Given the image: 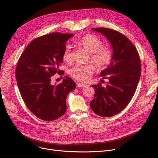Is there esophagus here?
Instances as JSON below:
<instances>
[{
    "label": "esophagus",
    "mask_w": 158,
    "mask_h": 158,
    "mask_svg": "<svg viewBox=\"0 0 158 158\" xmlns=\"http://www.w3.org/2000/svg\"><path fill=\"white\" fill-rule=\"evenodd\" d=\"M76 85H77V87H84L86 85L83 83H81L80 82H76Z\"/></svg>",
    "instance_id": "esophagus-1"
}]
</instances>
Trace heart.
I'll return each mask as SVG.
<instances>
[{
  "label": "heart",
  "mask_w": 158,
  "mask_h": 158,
  "mask_svg": "<svg viewBox=\"0 0 158 158\" xmlns=\"http://www.w3.org/2000/svg\"><path fill=\"white\" fill-rule=\"evenodd\" d=\"M78 44L89 53V59L98 70L105 69L113 60V48L110 45H102V41L94 35L89 34L82 36L78 41ZM72 57L71 47L66 45L63 52V59L70 61ZM94 72V68L91 64H76L68 70L71 77L82 82L88 81Z\"/></svg>",
  "instance_id": "obj_1"
}]
</instances>
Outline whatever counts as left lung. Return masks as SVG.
<instances>
[{"mask_svg": "<svg viewBox=\"0 0 158 158\" xmlns=\"http://www.w3.org/2000/svg\"><path fill=\"white\" fill-rule=\"evenodd\" d=\"M92 30L103 34L113 47V60L101 73L108 82L105 88L101 82L92 85L95 93L89 102L95 113L110 117L122 111L133 97L141 75L140 57L134 44L120 32L104 27Z\"/></svg>", "mask_w": 158, "mask_h": 158, "instance_id": "obj_1", "label": "left lung"}]
</instances>
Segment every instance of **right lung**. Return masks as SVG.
Listing matches in <instances>:
<instances>
[{
    "label": "right lung",
    "instance_id": "right-lung-1",
    "mask_svg": "<svg viewBox=\"0 0 158 158\" xmlns=\"http://www.w3.org/2000/svg\"><path fill=\"white\" fill-rule=\"evenodd\" d=\"M73 34L52 32L33 40L21 54L15 76L23 102L38 118L52 121L66 110V98L76 87L66 76L58 85H52V76L64 74L58 69L63 62L66 41Z\"/></svg>",
    "mask_w": 158,
    "mask_h": 158
}]
</instances>
